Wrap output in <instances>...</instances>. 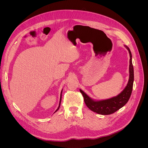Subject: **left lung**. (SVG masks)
<instances>
[{
    "mask_svg": "<svg viewBox=\"0 0 148 148\" xmlns=\"http://www.w3.org/2000/svg\"><path fill=\"white\" fill-rule=\"evenodd\" d=\"M124 46L128 50L130 54V75L127 86L119 94L108 99L97 100L90 97L83 90L80 89V91L83 96L84 103L87 107L90 110L98 114L107 115L118 111L127 103L131 95L134 82V68L132 63V54L128 47L125 45H124Z\"/></svg>",
    "mask_w": 148,
    "mask_h": 148,
    "instance_id": "left-lung-1",
    "label": "left lung"
}]
</instances>
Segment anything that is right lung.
<instances>
[{
  "instance_id": "right-lung-1",
  "label": "right lung",
  "mask_w": 148,
  "mask_h": 148,
  "mask_svg": "<svg viewBox=\"0 0 148 148\" xmlns=\"http://www.w3.org/2000/svg\"><path fill=\"white\" fill-rule=\"evenodd\" d=\"M62 90H63V89H62V90H61V92H60V101H59V106H58V108L56 109V110L54 112V113L55 112H56L58 110H59V107H60V103H61V99H62Z\"/></svg>"
}]
</instances>
